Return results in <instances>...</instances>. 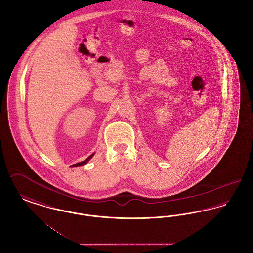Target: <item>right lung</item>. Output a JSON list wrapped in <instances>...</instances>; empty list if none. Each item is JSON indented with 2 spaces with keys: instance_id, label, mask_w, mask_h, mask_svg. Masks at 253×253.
Returning <instances> with one entry per match:
<instances>
[{
  "instance_id": "add662e5",
  "label": "right lung",
  "mask_w": 253,
  "mask_h": 253,
  "mask_svg": "<svg viewBox=\"0 0 253 253\" xmlns=\"http://www.w3.org/2000/svg\"><path fill=\"white\" fill-rule=\"evenodd\" d=\"M94 154H95V153H92V154H91V155H90V156H89V157H88L87 159H85L84 160V161H83V162H80V163L74 164V165H72L71 167H79V166H83V165H85V164H86V163H87V162H88L89 160L92 158V156H93Z\"/></svg>"
}]
</instances>
